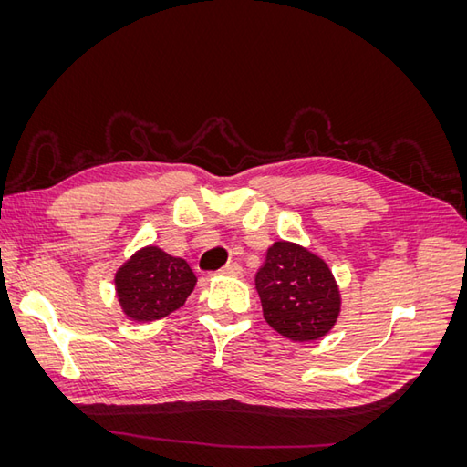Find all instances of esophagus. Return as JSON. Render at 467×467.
<instances>
[{
  "instance_id": "1",
  "label": "esophagus",
  "mask_w": 467,
  "mask_h": 467,
  "mask_svg": "<svg viewBox=\"0 0 467 467\" xmlns=\"http://www.w3.org/2000/svg\"><path fill=\"white\" fill-rule=\"evenodd\" d=\"M242 271H244V268H242V265H239V263H228V265L222 268V275L239 276V275H242Z\"/></svg>"
}]
</instances>
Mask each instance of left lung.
I'll return each mask as SVG.
<instances>
[{
    "mask_svg": "<svg viewBox=\"0 0 467 467\" xmlns=\"http://www.w3.org/2000/svg\"><path fill=\"white\" fill-rule=\"evenodd\" d=\"M255 288L266 323L292 341L323 337L341 309L329 266L314 253L288 242L268 247L255 275Z\"/></svg>",
    "mask_w": 467,
    "mask_h": 467,
    "instance_id": "obj_1",
    "label": "left lung"
}]
</instances>
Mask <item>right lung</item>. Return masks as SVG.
Returning a JSON list of instances; mask_svg holds the SVG:
<instances>
[{
    "label": "right lung",
    "mask_w": 467,
    "mask_h": 467,
    "mask_svg": "<svg viewBox=\"0 0 467 467\" xmlns=\"http://www.w3.org/2000/svg\"><path fill=\"white\" fill-rule=\"evenodd\" d=\"M117 294L126 316L153 321L175 312L194 288L196 276L185 259L146 247L117 273Z\"/></svg>",
    "instance_id": "add662e5"
}]
</instances>
